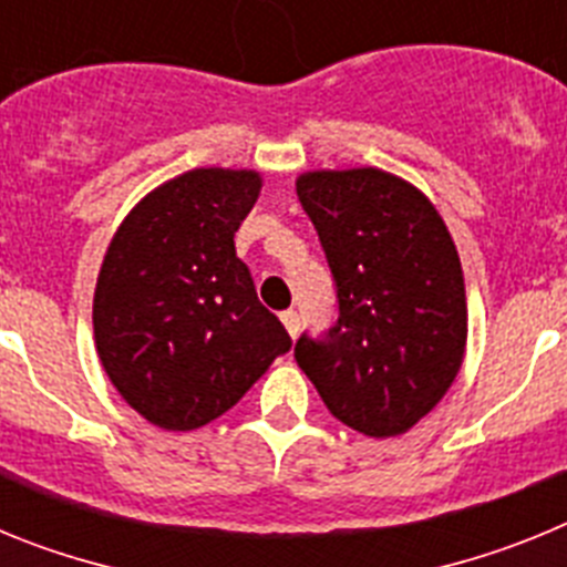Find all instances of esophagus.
<instances>
[{
  "label": "esophagus",
  "mask_w": 567,
  "mask_h": 567,
  "mask_svg": "<svg viewBox=\"0 0 567 567\" xmlns=\"http://www.w3.org/2000/svg\"><path fill=\"white\" fill-rule=\"evenodd\" d=\"M280 320H284V327H287V332L292 334V338H298V332H300V315L295 312V309H287V312H280Z\"/></svg>",
  "instance_id": "1"
}]
</instances>
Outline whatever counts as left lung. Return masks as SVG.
Returning <instances> with one entry per match:
<instances>
[{
	"instance_id": "1",
	"label": "left lung",
	"mask_w": 567,
	"mask_h": 567,
	"mask_svg": "<svg viewBox=\"0 0 567 567\" xmlns=\"http://www.w3.org/2000/svg\"><path fill=\"white\" fill-rule=\"evenodd\" d=\"M298 198L332 269L338 320L295 360L329 412L369 437L409 432L463 363L460 255L432 202L383 169L307 173Z\"/></svg>"
}]
</instances>
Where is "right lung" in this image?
<instances>
[{"instance_id":"1","label":"right lung","mask_w":567,"mask_h":567,"mask_svg":"<svg viewBox=\"0 0 567 567\" xmlns=\"http://www.w3.org/2000/svg\"><path fill=\"white\" fill-rule=\"evenodd\" d=\"M258 193L252 169H189L138 202L110 240L93 298L99 358L158 429L221 417L292 349L235 255Z\"/></svg>"}]
</instances>
